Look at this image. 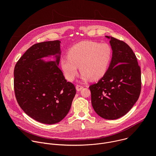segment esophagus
<instances>
[{
    "label": "esophagus",
    "instance_id": "esophagus-1",
    "mask_svg": "<svg viewBox=\"0 0 156 156\" xmlns=\"http://www.w3.org/2000/svg\"><path fill=\"white\" fill-rule=\"evenodd\" d=\"M83 88V86H81V85H79V84H76V90L78 91H80Z\"/></svg>",
    "mask_w": 156,
    "mask_h": 156
}]
</instances>
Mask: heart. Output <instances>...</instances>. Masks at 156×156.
I'll return each instance as SVG.
<instances>
[{
	"mask_svg": "<svg viewBox=\"0 0 156 156\" xmlns=\"http://www.w3.org/2000/svg\"><path fill=\"white\" fill-rule=\"evenodd\" d=\"M112 57V51L107 44L85 41L73 46L60 61L62 70L69 81L74 80L78 72L81 78L86 81L90 78L96 80L105 74Z\"/></svg>",
	"mask_w": 156,
	"mask_h": 156,
	"instance_id": "obj_1",
	"label": "heart"
}]
</instances>
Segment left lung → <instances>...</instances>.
Segmentation results:
<instances>
[{"label": "left lung", "instance_id": "left-lung-1", "mask_svg": "<svg viewBox=\"0 0 156 156\" xmlns=\"http://www.w3.org/2000/svg\"><path fill=\"white\" fill-rule=\"evenodd\" d=\"M112 57L104 76L90 86L96 114L115 120L128 113L138 101L141 88V69L136 57L125 42L111 36Z\"/></svg>", "mask_w": 156, "mask_h": 156}]
</instances>
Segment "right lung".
<instances>
[{
  "mask_svg": "<svg viewBox=\"0 0 156 156\" xmlns=\"http://www.w3.org/2000/svg\"><path fill=\"white\" fill-rule=\"evenodd\" d=\"M60 41L34 44L21 57L14 69L16 101L25 114L44 124H54L67 115L76 94L74 84L67 82L58 68ZM53 55L55 61L41 58Z\"/></svg>",
  "mask_w": 156,
  "mask_h": 156,
  "instance_id": "1",
  "label": "right lung"
}]
</instances>
